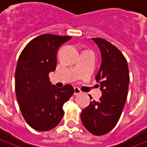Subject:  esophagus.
I'll list each match as a JSON object with an SVG mask.
<instances>
[{"mask_svg": "<svg viewBox=\"0 0 147 147\" xmlns=\"http://www.w3.org/2000/svg\"><path fill=\"white\" fill-rule=\"evenodd\" d=\"M82 92L81 91V90L79 88V87H77V86H76V87H74V94H80V93Z\"/></svg>", "mask_w": 147, "mask_h": 147, "instance_id": "1", "label": "esophagus"}]
</instances>
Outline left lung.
<instances>
[{
  "mask_svg": "<svg viewBox=\"0 0 147 147\" xmlns=\"http://www.w3.org/2000/svg\"><path fill=\"white\" fill-rule=\"evenodd\" d=\"M102 53V64L95 79L100 83L102 96L99 101L93 100L83 109L80 117L83 126L94 136H103L116 126L125 105L129 71L126 58L110 42L93 38ZM90 99H92L90 95Z\"/></svg>",
  "mask_w": 147,
  "mask_h": 147,
  "instance_id": "1",
  "label": "left lung"
}]
</instances>
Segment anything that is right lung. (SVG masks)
I'll return each instance as SVG.
<instances>
[{"label": "right lung", "mask_w": 147, "mask_h": 147, "mask_svg": "<svg viewBox=\"0 0 147 147\" xmlns=\"http://www.w3.org/2000/svg\"><path fill=\"white\" fill-rule=\"evenodd\" d=\"M70 36L44 34L31 40L20 55L15 74L16 98L23 117L33 129L54 128L64 117L63 105L74 94L69 84L52 85L49 73L57 67V53Z\"/></svg>", "instance_id": "right-lung-1"}]
</instances>
